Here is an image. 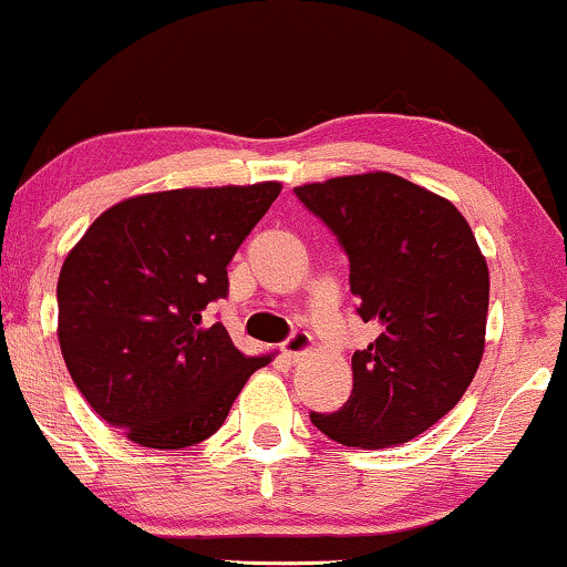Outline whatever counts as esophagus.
I'll return each instance as SVG.
<instances>
[{"mask_svg": "<svg viewBox=\"0 0 567 567\" xmlns=\"http://www.w3.org/2000/svg\"><path fill=\"white\" fill-rule=\"evenodd\" d=\"M309 349H311V336L306 330L290 332V338L282 343V353L290 359L301 357V353H306Z\"/></svg>", "mask_w": 567, "mask_h": 567, "instance_id": "obj_1", "label": "esophagus"}]
</instances>
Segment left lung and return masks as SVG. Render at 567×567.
<instances>
[{
	"instance_id": "1",
	"label": "left lung",
	"mask_w": 567,
	"mask_h": 567,
	"mask_svg": "<svg viewBox=\"0 0 567 567\" xmlns=\"http://www.w3.org/2000/svg\"><path fill=\"white\" fill-rule=\"evenodd\" d=\"M349 258L357 313L380 327L351 357L353 391L311 412L327 439L385 449L456 406L483 357L488 269L465 216L395 174L338 176L292 189Z\"/></svg>"
}]
</instances>
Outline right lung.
<instances>
[{"mask_svg": "<svg viewBox=\"0 0 567 567\" xmlns=\"http://www.w3.org/2000/svg\"><path fill=\"white\" fill-rule=\"evenodd\" d=\"M250 187L168 189L107 208L65 258L58 338L86 404L147 449L206 441L245 380V357L208 303L229 296L227 266L279 195Z\"/></svg>", "mask_w": 567, "mask_h": 567, "instance_id": "right-lung-1", "label": "right lung"}]
</instances>
